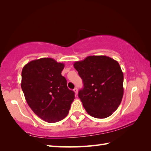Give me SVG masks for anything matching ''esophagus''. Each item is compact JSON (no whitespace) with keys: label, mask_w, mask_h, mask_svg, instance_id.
Here are the masks:
<instances>
[{"label":"esophagus","mask_w":151,"mask_h":151,"mask_svg":"<svg viewBox=\"0 0 151 151\" xmlns=\"http://www.w3.org/2000/svg\"><path fill=\"white\" fill-rule=\"evenodd\" d=\"M73 91H74V92L75 93L76 95L78 94V88H75V89H73Z\"/></svg>","instance_id":"34e87169"}]
</instances>
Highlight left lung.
I'll return each mask as SVG.
<instances>
[{"label":"left lung","instance_id":"8db88e82","mask_svg":"<svg viewBox=\"0 0 151 151\" xmlns=\"http://www.w3.org/2000/svg\"><path fill=\"white\" fill-rule=\"evenodd\" d=\"M73 65L84 84L78 97L87 113L99 119L110 116L123 96V73L119 64L106 56H89Z\"/></svg>","mask_w":151,"mask_h":151}]
</instances>
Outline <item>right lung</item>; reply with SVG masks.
<instances>
[{
    "mask_svg": "<svg viewBox=\"0 0 151 151\" xmlns=\"http://www.w3.org/2000/svg\"><path fill=\"white\" fill-rule=\"evenodd\" d=\"M65 65L50 58L32 60L21 73V88L25 99L35 114L48 123L63 119L75 99L62 75Z\"/></svg>",
    "mask_w": 151,
    "mask_h": 151,
    "instance_id": "right-lung-1",
    "label": "right lung"
}]
</instances>
